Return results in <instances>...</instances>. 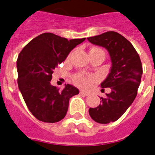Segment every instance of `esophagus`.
I'll use <instances>...</instances> for the list:
<instances>
[{"label":"esophagus","instance_id":"1","mask_svg":"<svg viewBox=\"0 0 155 155\" xmlns=\"http://www.w3.org/2000/svg\"><path fill=\"white\" fill-rule=\"evenodd\" d=\"M80 94L84 95V96H88V95H90V93L85 91H80Z\"/></svg>","mask_w":155,"mask_h":155}]
</instances>
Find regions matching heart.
<instances>
[{"label":"heart","mask_w":155,"mask_h":155,"mask_svg":"<svg viewBox=\"0 0 155 155\" xmlns=\"http://www.w3.org/2000/svg\"><path fill=\"white\" fill-rule=\"evenodd\" d=\"M91 52L103 51H102L101 49H99V48H93V49H91L90 53H91ZM93 80H94V78H92V77H86L84 76V74H75L74 76L73 77L74 82L77 85L79 86V87H86V86L88 85L90 82Z\"/></svg>","instance_id":"1"}]
</instances>
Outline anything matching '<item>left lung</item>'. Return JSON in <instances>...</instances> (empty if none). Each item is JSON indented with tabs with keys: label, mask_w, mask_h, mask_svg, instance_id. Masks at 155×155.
<instances>
[{
	"label": "left lung",
	"mask_w": 155,
	"mask_h": 155,
	"mask_svg": "<svg viewBox=\"0 0 155 155\" xmlns=\"http://www.w3.org/2000/svg\"><path fill=\"white\" fill-rule=\"evenodd\" d=\"M87 40L105 48L110 56V72L101 87L102 91L110 87L111 92L105 98L101 97L98 106L88 111L94 121L109 124L119 120L136 98L143 74L141 61L131 42L118 32L106 31Z\"/></svg>",
	"instance_id": "8db88e82"
}]
</instances>
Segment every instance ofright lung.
<instances>
[{"label": "right lung", "instance_id": "right-lung-1", "mask_svg": "<svg viewBox=\"0 0 155 155\" xmlns=\"http://www.w3.org/2000/svg\"><path fill=\"white\" fill-rule=\"evenodd\" d=\"M85 38L68 40L46 32L30 41L17 60L18 84L31 114L45 123H57L65 117L69 100L79 90L65 84L63 90L50 84L53 70Z\"/></svg>", "mask_w": 155, "mask_h": 155}]
</instances>
